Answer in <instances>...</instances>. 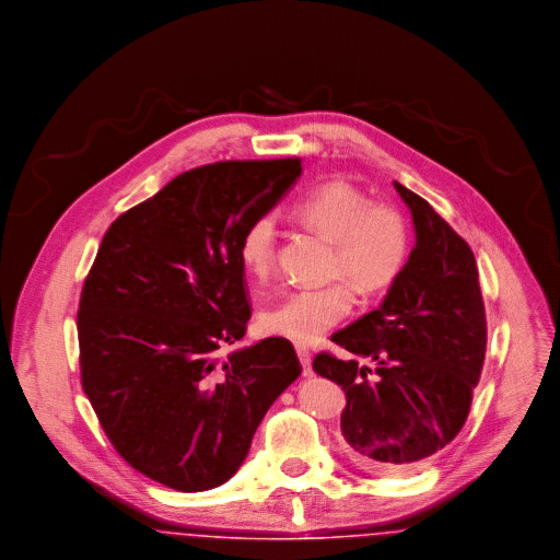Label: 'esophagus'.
Listing matches in <instances>:
<instances>
[{"label": "esophagus", "instance_id": "esophagus-1", "mask_svg": "<svg viewBox=\"0 0 560 560\" xmlns=\"http://www.w3.org/2000/svg\"><path fill=\"white\" fill-rule=\"evenodd\" d=\"M295 352H298V359H300V364H302V375L304 377H313L314 369L311 350L306 346H295Z\"/></svg>", "mask_w": 560, "mask_h": 560}]
</instances>
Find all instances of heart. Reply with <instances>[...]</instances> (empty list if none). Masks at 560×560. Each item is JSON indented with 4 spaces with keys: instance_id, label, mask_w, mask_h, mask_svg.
Instances as JSON below:
<instances>
[{
    "instance_id": "b5f03b06",
    "label": "heart",
    "mask_w": 560,
    "mask_h": 560,
    "mask_svg": "<svg viewBox=\"0 0 560 560\" xmlns=\"http://www.w3.org/2000/svg\"><path fill=\"white\" fill-rule=\"evenodd\" d=\"M298 221L334 242V275L346 277L360 293L387 290L406 269L410 233L402 214L373 203L348 180H329L311 189L293 206ZM279 224L262 212L247 224L240 242V260L252 277H267L277 262ZM346 281L327 288L290 291L260 316L270 336L313 343L354 306V291Z\"/></svg>"
}]
</instances>
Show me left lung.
I'll use <instances>...</instances> for the list:
<instances>
[{
    "instance_id": "left-lung-1",
    "label": "left lung",
    "mask_w": 560,
    "mask_h": 560,
    "mask_svg": "<svg viewBox=\"0 0 560 560\" xmlns=\"http://www.w3.org/2000/svg\"><path fill=\"white\" fill-rule=\"evenodd\" d=\"M394 187L417 235L406 269L377 311L331 337L352 359L320 352L313 369L346 392L348 456L360 469L398 475L421 469L465 425L488 327L469 244L429 201Z\"/></svg>"
}]
</instances>
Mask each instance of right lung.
Returning <instances> with one entry per match:
<instances>
[{"label": "right lung", "mask_w": 560, "mask_h": 560, "mask_svg": "<svg viewBox=\"0 0 560 560\" xmlns=\"http://www.w3.org/2000/svg\"><path fill=\"white\" fill-rule=\"evenodd\" d=\"M302 175L300 158L187 171L106 231L77 329L81 383L116 452L177 492L219 488L302 366L270 337L219 357L249 320L240 242Z\"/></svg>", "instance_id": "right-lung-1"}]
</instances>
